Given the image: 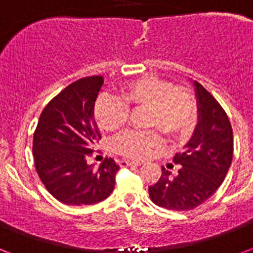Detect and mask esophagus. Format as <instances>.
<instances>
[{"instance_id": "obj_1", "label": "esophagus", "mask_w": 253, "mask_h": 253, "mask_svg": "<svg viewBox=\"0 0 253 253\" xmlns=\"http://www.w3.org/2000/svg\"><path fill=\"white\" fill-rule=\"evenodd\" d=\"M142 163L140 162H132V160H126V159H123L119 162V166L121 167H130V166H140Z\"/></svg>"}]
</instances>
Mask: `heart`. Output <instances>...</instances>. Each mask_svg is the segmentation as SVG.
Wrapping results in <instances>:
<instances>
[{
  "instance_id": "b5f03b06",
  "label": "heart",
  "mask_w": 253,
  "mask_h": 253,
  "mask_svg": "<svg viewBox=\"0 0 253 253\" xmlns=\"http://www.w3.org/2000/svg\"><path fill=\"white\" fill-rule=\"evenodd\" d=\"M138 107L148 109L146 127L162 131L169 140L186 139L196 128L198 113L192 93L156 76H144L127 83L121 87L117 98H99L93 115L101 130L115 132L125 126L128 110ZM156 130L127 131L113 142V148L127 158H146L162 143Z\"/></svg>"
}]
</instances>
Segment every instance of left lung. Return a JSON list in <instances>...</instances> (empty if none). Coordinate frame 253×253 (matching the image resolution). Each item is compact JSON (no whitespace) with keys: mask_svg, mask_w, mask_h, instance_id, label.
<instances>
[{"mask_svg":"<svg viewBox=\"0 0 253 253\" xmlns=\"http://www.w3.org/2000/svg\"><path fill=\"white\" fill-rule=\"evenodd\" d=\"M200 121L186 150L176 154V176L162 168V176L148 188L152 202L177 211L204 204L223 182L234 155L231 123L220 103L200 83L194 81Z\"/></svg>","mask_w":253,"mask_h":253,"instance_id":"left-lung-1","label":"left lung"}]
</instances>
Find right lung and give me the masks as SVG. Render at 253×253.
I'll return each instance as SVG.
<instances>
[{"instance_id":"right-lung-1","label":"right lung","mask_w":253,"mask_h":253,"mask_svg":"<svg viewBox=\"0 0 253 253\" xmlns=\"http://www.w3.org/2000/svg\"><path fill=\"white\" fill-rule=\"evenodd\" d=\"M102 84V76L83 77L69 84L47 103L34 132L38 176L65 205L98 204L114 189L119 167L113 159H105L98 169L86 163L101 139L93 109Z\"/></svg>"}]
</instances>
